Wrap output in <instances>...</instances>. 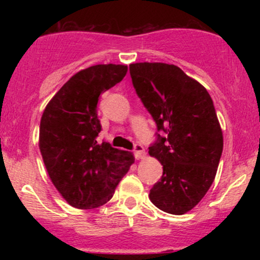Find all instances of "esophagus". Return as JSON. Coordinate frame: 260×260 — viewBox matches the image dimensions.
<instances>
[{
	"instance_id": "1",
	"label": "esophagus",
	"mask_w": 260,
	"mask_h": 260,
	"mask_svg": "<svg viewBox=\"0 0 260 260\" xmlns=\"http://www.w3.org/2000/svg\"><path fill=\"white\" fill-rule=\"evenodd\" d=\"M133 151H134V156H136L137 160L143 159V157H144L145 150H144V147H143L142 144H136V145H134Z\"/></svg>"
}]
</instances>
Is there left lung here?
Masks as SVG:
<instances>
[{"mask_svg": "<svg viewBox=\"0 0 260 260\" xmlns=\"http://www.w3.org/2000/svg\"><path fill=\"white\" fill-rule=\"evenodd\" d=\"M129 73L157 129L149 154L161 162L162 176L149 198L160 210L182 215L208 192L222 154L214 103L207 89L177 66L133 63Z\"/></svg>", "mask_w": 260, "mask_h": 260, "instance_id": "obj_1", "label": "left lung"}]
</instances>
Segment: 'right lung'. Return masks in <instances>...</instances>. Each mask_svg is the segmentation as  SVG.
<instances>
[{
  "label": "right lung",
  "mask_w": 260,
  "mask_h": 260,
  "mask_svg": "<svg viewBox=\"0 0 260 260\" xmlns=\"http://www.w3.org/2000/svg\"><path fill=\"white\" fill-rule=\"evenodd\" d=\"M128 68L96 64L78 72L47 104L40 122V147L52 183L74 208L92 209L112 198L115 188L134 162L98 137L100 95L120 83Z\"/></svg>",
  "instance_id": "1"
}]
</instances>
